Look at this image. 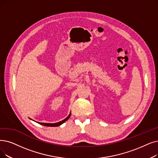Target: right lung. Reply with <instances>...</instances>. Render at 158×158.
I'll return each instance as SVG.
<instances>
[{"mask_svg": "<svg viewBox=\"0 0 158 158\" xmlns=\"http://www.w3.org/2000/svg\"><path fill=\"white\" fill-rule=\"evenodd\" d=\"M70 115H71V113L70 114V115L68 116V117L64 119V120L61 121L59 123H39L40 125H44V126H46V127H58L60 125H62L63 123H64L66 121H67L68 119H69V118L70 117Z\"/></svg>", "mask_w": 158, "mask_h": 158, "instance_id": "right-lung-1", "label": "right lung"}]
</instances>
